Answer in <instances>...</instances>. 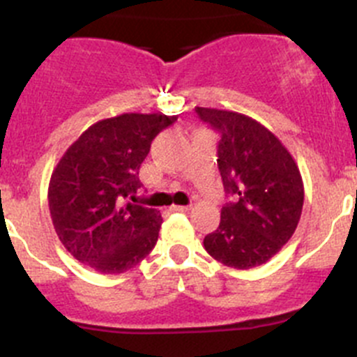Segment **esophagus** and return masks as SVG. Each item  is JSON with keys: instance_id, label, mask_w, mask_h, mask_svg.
Wrapping results in <instances>:
<instances>
[{"instance_id": "esophagus-1", "label": "esophagus", "mask_w": 357, "mask_h": 357, "mask_svg": "<svg viewBox=\"0 0 357 357\" xmlns=\"http://www.w3.org/2000/svg\"><path fill=\"white\" fill-rule=\"evenodd\" d=\"M192 205H171L172 212H188Z\"/></svg>"}]
</instances>
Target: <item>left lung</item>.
<instances>
[{
  "mask_svg": "<svg viewBox=\"0 0 357 357\" xmlns=\"http://www.w3.org/2000/svg\"><path fill=\"white\" fill-rule=\"evenodd\" d=\"M202 122L221 135L218 165L235 202L221 211L204 247L235 269L266 264L294 235L304 205V183L294 157L261 122L238 112L195 107Z\"/></svg>",
  "mask_w": 357,
  "mask_h": 357,
  "instance_id": "left-lung-1",
  "label": "left lung"
}]
</instances>
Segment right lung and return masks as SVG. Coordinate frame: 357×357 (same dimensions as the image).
<instances>
[{
  "mask_svg": "<svg viewBox=\"0 0 357 357\" xmlns=\"http://www.w3.org/2000/svg\"><path fill=\"white\" fill-rule=\"evenodd\" d=\"M176 115L122 114L89 126L53 169L48 205L63 247L88 268L119 275L155 247L162 215L131 204L153 138Z\"/></svg>",
  "mask_w": 357,
  "mask_h": 357,
  "instance_id": "obj_1",
  "label": "right lung"
}]
</instances>
